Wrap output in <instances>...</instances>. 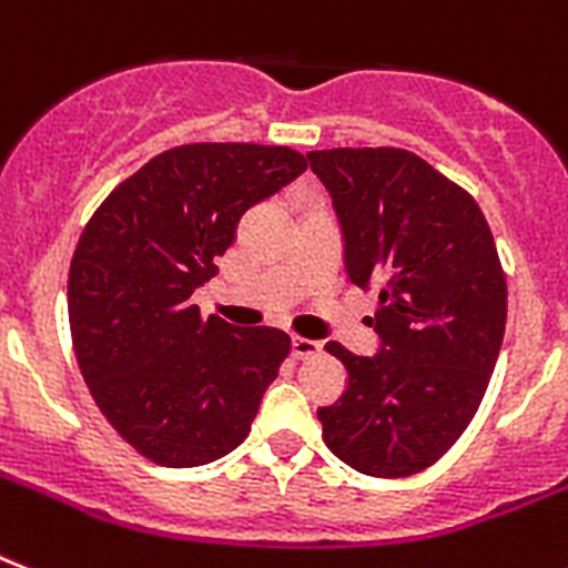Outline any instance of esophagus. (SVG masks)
<instances>
[{"label":"esophagus","mask_w":568,"mask_h":568,"mask_svg":"<svg viewBox=\"0 0 568 568\" xmlns=\"http://www.w3.org/2000/svg\"><path fill=\"white\" fill-rule=\"evenodd\" d=\"M321 352V343L308 341V337H292V355L297 361H306V357H314Z\"/></svg>","instance_id":"esophagus-1"}]
</instances>
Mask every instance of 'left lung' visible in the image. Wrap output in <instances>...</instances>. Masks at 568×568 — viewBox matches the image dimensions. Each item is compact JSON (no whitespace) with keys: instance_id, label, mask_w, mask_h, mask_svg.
I'll use <instances>...</instances> for the list:
<instances>
[{"instance_id":"left-lung-1","label":"left lung","mask_w":568,"mask_h":568,"mask_svg":"<svg viewBox=\"0 0 568 568\" xmlns=\"http://www.w3.org/2000/svg\"><path fill=\"white\" fill-rule=\"evenodd\" d=\"M343 231L355 285H378V355L326 343L349 375L317 409L323 442L378 479L418 474L454 447L497 366L508 285L468 190L395 146L308 152Z\"/></svg>"}]
</instances>
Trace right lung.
Segmentation results:
<instances>
[{
	"mask_svg": "<svg viewBox=\"0 0 568 568\" xmlns=\"http://www.w3.org/2000/svg\"><path fill=\"white\" fill-rule=\"evenodd\" d=\"M288 146L184 144L121 181L80 233L69 326L89 393L123 442L164 468L222 459L251 433L292 337L202 317L242 213L292 184Z\"/></svg>",
	"mask_w": 568,
	"mask_h": 568,
	"instance_id": "add662e5",
	"label": "right lung"
}]
</instances>
